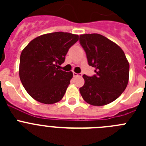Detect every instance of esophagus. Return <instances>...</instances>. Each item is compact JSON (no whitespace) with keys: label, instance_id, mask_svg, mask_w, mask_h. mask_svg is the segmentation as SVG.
Listing matches in <instances>:
<instances>
[{"label":"esophagus","instance_id":"obj_1","mask_svg":"<svg viewBox=\"0 0 146 146\" xmlns=\"http://www.w3.org/2000/svg\"><path fill=\"white\" fill-rule=\"evenodd\" d=\"M73 75H74V77H82V74H77L75 72H73Z\"/></svg>","mask_w":146,"mask_h":146}]
</instances>
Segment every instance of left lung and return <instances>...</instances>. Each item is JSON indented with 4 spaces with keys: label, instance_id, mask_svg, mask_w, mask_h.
Segmentation results:
<instances>
[{
    "label": "left lung",
    "instance_id": "1",
    "mask_svg": "<svg viewBox=\"0 0 146 146\" xmlns=\"http://www.w3.org/2000/svg\"><path fill=\"white\" fill-rule=\"evenodd\" d=\"M80 42L88 62L96 74L83 75L85 84L80 88L82 99L94 106H103L119 97L129 82V64L118 44L98 33L82 34Z\"/></svg>",
    "mask_w": 146,
    "mask_h": 146
}]
</instances>
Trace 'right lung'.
<instances>
[{
    "instance_id": "add662e5",
    "label": "right lung",
    "mask_w": 146,
    "mask_h": 146,
    "mask_svg": "<svg viewBox=\"0 0 146 146\" xmlns=\"http://www.w3.org/2000/svg\"><path fill=\"white\" fill-rule=\"evenodd\" d=\"M79 36L64 32L41 35L33 38L20 55L19 74L25 89L35 100L54 104L64 97L73 77L59 69L69 49Z\"/></svg>"
}]
</instances>
